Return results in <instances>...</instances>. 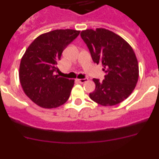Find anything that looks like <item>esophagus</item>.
<instances>
[{
	"instance_id": "1",
	"label": "esophagus",
	"mask_w": 159,
	"mask_h": 159,
	"mask_svg": "<svg viewBox=\"0 0 159 159\" xmlns=\"http://www.w3.org/2000/svg\"><path fill=\"white\" fill-rule=\"evenodd\" d=\"M77 81L79 83H80V84H84V83L88 81V79H77Z\"/></svg>"
}]
</instances>
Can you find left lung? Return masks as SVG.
I'll use <instances>...</instances> for the list:
<instances>
[{"label": "left lung", "mask_w": 159, "mask_h": 159, "mask_svg": "<svg viewBox=\"0 0 159 159\" xmlns=\"http://www.w3.org/2000/svg\"><path fill=\"white\" fill-rule=\"evenodd\" d=\"M80 36L89 48L94 63L102 64L105 78L93 79L95 89L89 94L102 106L120 103L132 93L139 80V63L131 46L107 29H86Z\"/></svg>", "instance_id": "obj_1"}]
</instances>
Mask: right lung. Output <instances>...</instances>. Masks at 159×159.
<instances>
[{
	"instance_id": "1",
	"label": "right lung",
	"mask_w": 159,
	"mask_h": 159,
	"mask_svg": "<svg viewBox=\"0 0 159 159\" xmlns=\"http://www.w3.org/2000/svg\"><path fill=\"white\" fill-rule=\"evenodd\" d=\"M80 34L74 29H57L36 37L26 49L19 69L25 95L40 107L51 109L67 102L74 80L59 77L57 63L63 51Z\"/></svg>"
}]
</instances>
